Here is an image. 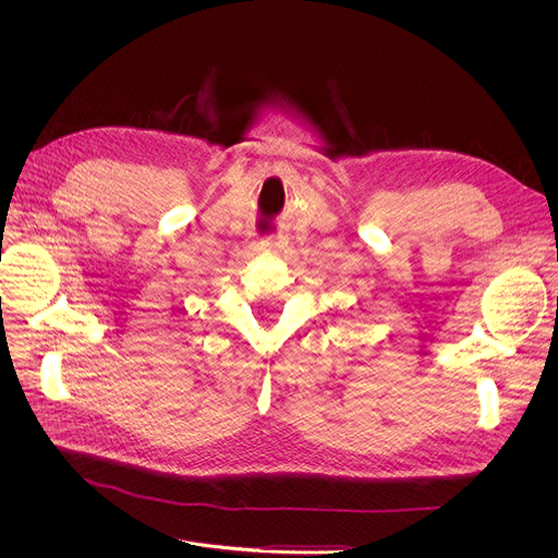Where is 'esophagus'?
Listing matches in <instances>:
<instances>
[{"label":"esophagus","mask_w":558,"mask_h":558,"mask_svg":"<svg viewBox=\"0 0 558 558\" xmlns=\"http://www.w3.org/2000/svg\"><path fill=\"white\" fill-rule=\"evenodd\" d=\"M271 240H280V234H271Z\"/></svg>","instance_id":"obj_1"}]
</instances>
